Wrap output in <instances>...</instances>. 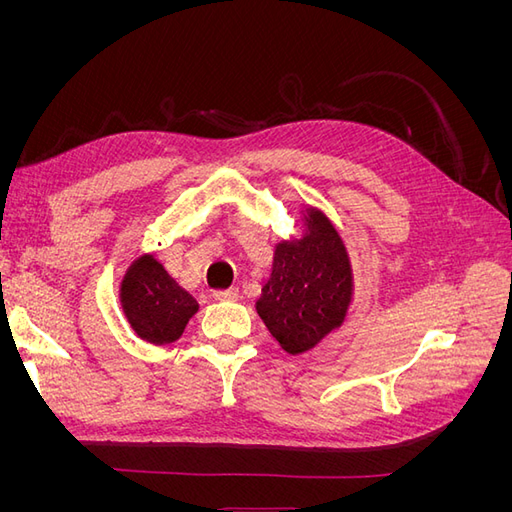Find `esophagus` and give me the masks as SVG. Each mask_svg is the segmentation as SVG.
<instances>
[{
	"mask_svg": "<svg viewBox=\"0 0 512 512\" xmlns=\"http://www.w3.org/2000/svg\"><path fill=\"white\" fill-rule=\"evenodd\" d=\"M211 297L215 301H237L239 299V292L235 288H228V290H213Z\"/></svg>",
	"mask_w": 512,
	"mask_h": 512,
	"instance_id": "1",
	"label": "esophagus"
}]
</instances>
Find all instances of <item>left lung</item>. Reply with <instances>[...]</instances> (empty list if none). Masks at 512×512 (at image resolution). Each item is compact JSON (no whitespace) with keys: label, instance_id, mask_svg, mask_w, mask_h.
<instances>
[{"label":"left lung","instance_id":"left-lung-1","mask_svg":"<svg viewBox=\"0 0 512 512\" xmlns=\"http://www.w3.org/2000/svg\"><path fill=\"white\" fill-rule=\"evenodd\" d=\"M299 239L280 241L256 301L269 333L290 354L314 348L342 327L352 301V267L337 228L309 207Z\"/></svg>","mask_w":512,"mask_h":512}]
</instances>
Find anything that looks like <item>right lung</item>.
I'll use <instances>...</instances> for the list:
<instances>
[{
    "instance_id": "obj_1",
    "label": "right lung",
    "mask_w": 512,
    "mask_h": 512,
    "mask_svg": "<svg viewBox=\"0 0 512 512\" xmlns=\"http://www.w3.org/2000/svg\"><path fill=\"white\" fill-rule=\"evenodd\" d=\"M119 301L132 331L149 344L166 346L181 337L198 303L151 254L136 258L121 280Z\"/></svg>"
}]
</instances>
